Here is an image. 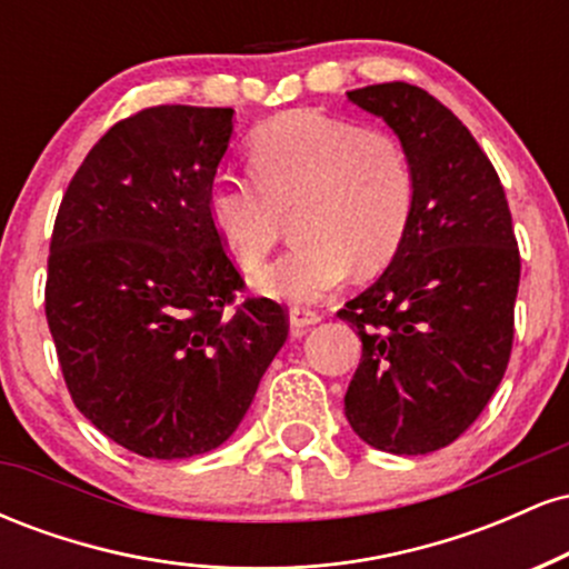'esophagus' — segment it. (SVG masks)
Returning <instances> with one entry per match:
<instances>
[{
  "instance_id": "34e87169",
  "label": "esophagus",
  "mask_w": 569,
  "mask_h": 569,
  "mask_svg": "<svg viewBox=\"0 0 569 569\" xmlns=\"http://www.w3.org/2000/svg\"><path fill=\"white\" fill-rule=\"evenodd\" d=\"M289 321H291V329L297 331H305L307 326H316L321 321V316H318L316 310H310V307H291L289 310Z\"/></svg>"
}]
</instances>
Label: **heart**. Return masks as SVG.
Masks as SVG:
<instances>
[{
    "instance_id": "b5f03b06",
    "label": "heart",
    "mask_w": 569,
    "mask_h": 569,
    "mask_svg": "<svg viewBox=\"0 0 569 569\" xmlns=\"http://www.w3.org/2000/svg\"><path fill=\"white\" fill-rule=\"evenodd\" d=\"M251 179L219 173L206 213L221 246L246 272L262 270L291 217L289 253L259 276L286 302H318L350 278L396 257L415 211L417 179L393 133L316 109L272 117L248 141Z\"/></svg>"
}]
</instances>
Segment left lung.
Wrapping results in <instances>:
<instances>
[{"label":"left lung","instance_id":"left-lung-1","mask_svg":"<svg viewBox=\"0 0 569 569\" xmlns=\"http://www.w3.org/2000/svg\"><path fill=\"white\" fill-rule=\"evenodd\" d=\"M415 166V211L382 272L339 310L361 337L345 417L369 447L428 455L473 426L506 375L521 259L492 162L471 130L409 82L350 90Z\"/></svg>","mask_w":569,"mask_h":569}]
</instances>
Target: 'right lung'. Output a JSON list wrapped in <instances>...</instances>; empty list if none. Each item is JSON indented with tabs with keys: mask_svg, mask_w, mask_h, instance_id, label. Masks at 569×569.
Wrapping results in <instances>:
<instances>
[{
	"mask_svg": "<svg viewBox=\"0 0 569 569\" xmlns=\"http://www.w3.org/2000/svg\"><path fill=\"white\" fill-rule=\"evenodd\" d=\"M232 109L152 107L109 128L58 208L44 312L77 409L141 457L211 452L289 337L206 213Z\"/></svg>",
	"mask_w": 569,
	"mask_h": 569,
	"instance_id": "1",
	"label": "right lung"
}]
</instances>
